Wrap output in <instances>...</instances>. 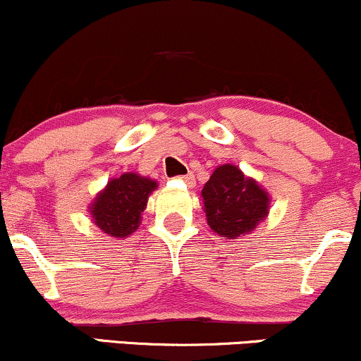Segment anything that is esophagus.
<instances>
[{"label":"esophagus","mask_w":361,"mask_h":361,"mask_svg":"<svg viewBox=\"0 0 361 361\" xmlns=\"http://www.w3.org/2000/svg\"><path fill=\"white\" fill-rule=\"evenodd\" d=\"M180 180L184 182V184L188 185V188H194V185H196V179H194L192 173H188V176H182Z\"/></svg>","instance_id":"obj_1"}]
</instances>
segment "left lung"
I'll return each instance as SVG.
<instances>
[{"label": "left lung", "instance_id": "8db88e82", "mask_svg": "<svg viewBox=\"0 0 361 361\" xmlns=\"http://www.w3.org/2000/svg\"><path fill=\"white\" fill-rule=\"evenodd\" d=\"M201 196L207 224L224 240L248 235L269 214V192L231 164L216 169Z\"/></svg>", "mask_w": 361, "mask_h": 361}]
</instances>
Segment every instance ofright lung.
<instances>
[{
	"instance_id": "right-lung-1",
	"label": "right lung",
	"mask_w": 361,
	"mask_h": 361,
	"mask_svg": "<svg viewBox=\"0 0 361 361\" xmlns=\"http://www.w3.org/2000/svg\"><path fill=\"white\" fill-rule=\"evenodd\" d=\"M157 189V180L135 172L111 179L89 206L92 221L106 235L125 238L138 230L148 196Z\"/></svg>"
}]
</instances>
